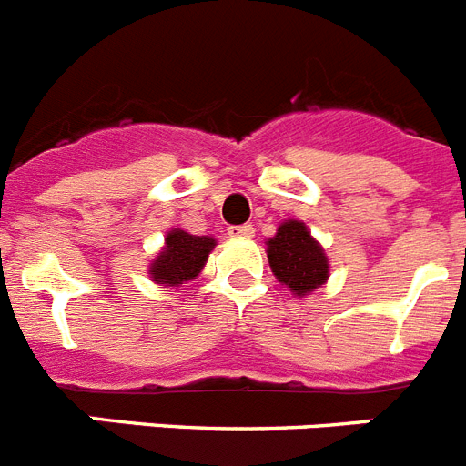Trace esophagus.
I'll use <instances>...</instances> for the list:
<instances>
[{
	"instance_id": "34e87169",
	"label": "esophagus",
	"mask_w": 466,
	"mask_h": 466,
	"mask_svg": "<svg viewBox=\"0 0 466 466\" xmlns=\"http://www.w3.org/2000/svg\"><path fill=\"white\" fill-rule=\"evenodd\" d=\"M228 234L234 238H250L256 234V229H253V225H232L228 229Z\"/></svg>"
}]
</instances>
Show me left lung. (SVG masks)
Returning <instances> with one entry per match:
<instances>
[{"mask_svg": "<svg viewBox=\"0 0 466 466\" xmlns=\"http://www.w3.org/2000/svg\"><path fill=\"white\" fill-rule=\"evenodd\" d=\"M265 244L274 277L298 298H305L329 281V256L302 220H283Z\"/></svg>", "mask_w": 466, "mask_h": 466, "instance_id": "1", "label": "left lung"}]
</instances>
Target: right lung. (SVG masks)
Wrapping results in <instances>:
<instances>
[{
  "label": "right lung",
  "mask_w": 466,
  "mask_h": 466,
  "mask_svg": "<svg viewBox=\"0 0 466 466\" xmlns=\"http://www.w3.org/2000/svg\"><path fill=\"white\" fill-rule=\"evenodd\" d=\"M216 246L218 241L213 237H197V234L185 232L183 228H171L166 232L164 246L155 260H149V279L164 289L192 281L199 277L210 250Z\"/></svg>",
  "instance_id": "obj_1"
}]
</instances>
